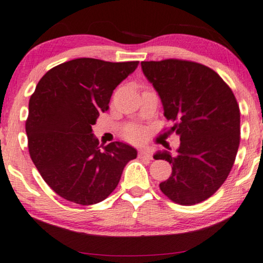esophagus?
Returning <instances> with one entry per match:
<instances>
[{
  "label": "esophagus",
  "mask_w": 263,
  "mask_h": 263,
  "mask_svg": "<svg viewBox=\"0 0 263 263\" xmlns=\"http://www.w3.org/2000/svg\"><path fill=\"white\" fill-rule=\"evenodd\" d=\"M138 157L139 158H147V160H153V155H151L150 150L145 149V147H143V149H139Z\"/></svg>",
  "instance_id": "1"
}]
</instances>
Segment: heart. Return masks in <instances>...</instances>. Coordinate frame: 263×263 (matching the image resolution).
Masks as SVG:
<instances>
[{
  "mask_svg": "<svg viewBox=\"0 0 263 263\" xmlns=\"http://www.w3.org/2000/svg\"><path fill=\"white\" fill-rule=\"evenodd\" d=\"M125 138L130 142H142L144 139V132L138 127H130L125 131Z\"/></svg>",
  "mask_w": 263,
  "mask_h": 263,
  "instance_id": "b5f03b06",
  "label": "heart"
}]
</instances>
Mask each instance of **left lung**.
Instances as JSON below:
<instances>
[{"label": "left lung", "instance_id": "8db88e82", "mask_svg": "<svg viewBox=\"0 0 263 263\" xmlns=\"http://www.w3.org/2000/svg\"><path fill=\"white\" fill-rule=\"evenodd\" d=\"M142 69L181 140L175 156L168 151L154 156L173 165L161 191L176 204H199L219 190L235 163L241 138L237 100L224 80L200 63L173 58L142 62Z\"/></svg>", "mask_w": 263, "mask_h": 263}]
</instances>
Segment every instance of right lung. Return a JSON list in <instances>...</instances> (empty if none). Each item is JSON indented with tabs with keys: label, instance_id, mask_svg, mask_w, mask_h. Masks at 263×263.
<instances>
[{
	"label": "right lung",
	"instance_id": "obj_1",
	"mask_svg": "<svg viewBox=\"0 0 263 263\" xmlns=\"http://www.w3.org/2000/svg\"><path fill=\"white\" fill-rule=\"evenodd\" d=\"M138 62L77 58L50 69L28 103L26 133L33 163L51 190L75 204L105 200L125 165L137 157L121 142L99 145L91 126L108 109L113 90Z\"/></svg>",
	"mask_w": 263,
	"mask_h": 263
}]
</instances>
